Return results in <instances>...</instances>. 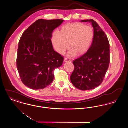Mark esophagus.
Listing matches in <instances>:
<instances>
[{
  "mask_svg": "<svg viewBox=\"0 0 128 128\" xmlns=\"http://www.w3.org/2000/svg\"><path fill=\"white\" fill-rule=\"evenodd\" d=\"M70 61H71V60H68V59L67 58H64V62H70Z\"/></svg>",
  "mask_w": 128,
  "mask_h": 128,
  "instance_id": "34e87169",
  "label": "esophagus"
}]
</instances>
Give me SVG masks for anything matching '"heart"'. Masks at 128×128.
Here are the masks:
<instances>
[{
    "label": "heart",
    "mask_w": 128,
    "mask_h": 128,
    "mask_svg": "<svg viewBox=\"0 0 128 128\" xmlns=\"http://www.w3.org/2000/svg\"><path fill=\"white\" fill-rule=\"evenodd\" d=\"M94 37V31L90 26L76 22L64 25L60 32L53 33L52 42L55 50L63 55L68 48L70 57L84 54L90 48Z\"/></svg>",
    "instance_id": "1"
}]
</instances>
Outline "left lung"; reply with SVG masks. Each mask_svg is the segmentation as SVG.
Here are the masks:
<instances>
[{"mask_svg":"<svg viewBox=\"0 0 128 128\" xmlns=\"http://www.w3.org/2000/svg\"><path fill=\"white\" fill-rule=\"evenodd\" d=\"M89 22L94 29L91 46L85 54L73 61L74 70L70 80L76 88L82 91L92 90L100 85L108 70L110 62V43L103 30L96 21Z\"/></svg>","mask_w":128,"mask_h":128,"instance_id":"obj_1","label":"left lung"}]
</instances>
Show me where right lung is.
Here are the masks:
<instances>
[{"instance_id": "obj_1", "label": "right lung", "mask_w": 128, "mask_h": 128, "mask_svg": "<svg viewBox=\"0 0 128 128\" xmlns=\"http://www.w3.org/2000/svg\"><path fill=\"white\" fill-rule=\"evenodd\" d=\"M62 20H36L25 31L18 43L17 68L23 84L34 90L44 89L53 82L54 70L64 58L56 52L51 42L52 33Z\"/></svg>"}]
</instances>
